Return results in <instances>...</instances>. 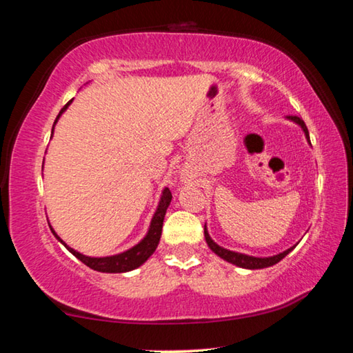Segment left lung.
I'll return each mask as SVG.
<instances>
[{
	"label": "left lung",
	"mask_w": 353,
	"mask_h": 353,
	"mask_svg": "<svg viewBox=\"0 0 353 353\" xmlns=\"http://www.w3.org/2000/svg\"><path fill=\"white\" fill-rule=\"evenodd\" d=\"M288 119L297 123L299 126L303 129V132H305L307 139L310 140L308 129L305 126V123H303V119H301L299 117H292V115H290ZM204 235H205V241L208 244V248H210L214 254H216L218 256H221V259H223V260L232 263V265H236V266H240V268H246V270H261V268H268V266L276 265V263H279L280 260L283 259V256L288 255L291 250H292V248H294V246H292L290 249H286L285 252L277 254V255H274V256H265V259H260V256H250V255H246V254L234 252V250H229V249H224V248L218 246V244L212 240L210 235H208V232H207L205 227H204Z\"/></svg>",
	"instance_id": "obj_1"
}]
</instances>
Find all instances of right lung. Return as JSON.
Here are the masks:
<instances>
[{
  "instance_id": "right-lung-1",
  "label": "right lung",
  "mask_w": 353,
  "mask_h": 353,
  "mask_svg": "<svg viewBox=\"0 0 353 353\" xmlns=\"http://www.w3.org/2000/svg\"><path fill=\"white\" fill-rule=\"evenodd\" d=\"M73 101V99H71ZM71 101H68L67 104L62 107V110L59 112V115L56 118V121L59 119V117L62 115V112L67 110V107L71 104ZM54 121V124H56ZM171 191L168 188L163 190V194H162V199H160V204L157 212H155L154 218L151 221V227H149V232L148 235L143 238V240L134 246L132 249L126 250V252L123 254H118V255H113V256H103V259H93V256H85L79 252H76L74 249L68 248L67 244H65L61 238L56 235V232L51 229L52 234L57 238L59 241H61L65 248H67L71 254H73L76 259H79L83 265H87L88 268H92L94 271H99V272H126V271H132L135 268H139L140 265H143L149 256L154 254V250L157 249V244L160 241V236H162V225H163V218H165V213H166V208H168L170 202H171Z\"/></svg>"
}]
</instances>
